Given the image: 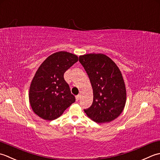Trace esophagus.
I'll return each instance as SVG.
<instances>
[{
	"label": "esophagus",
	"instance_id": "esophagus-1",
	"mask_svg": "<svg viewBox=\"0 0 160 160\" xmlns=\"http://www.w3.org/2000/svg\"><path fill=\"white\" fill-rule=\"evenodd\" d=\"M80 97H81L80 94H78V95L76 96V100H77V101H79V99H80Z\"/></svg>",
	"mask_w": 160,
	"mask_h": 160
}]
</instances>
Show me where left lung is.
Segmentation results:
<instances>
[{"label": "left lung", "instance_id": "left-lung-1", "mask_svg": "<svg viewBox=\"0 0 160 160\" xmlns=\"http://www.w3.org/2000/svg\"><path fill=\"white\" fill-rule=\"evenodd\" d=\"M79 61L89 77L93 102L84 110L87 116L99 123L117 118L124 109L126 90L121 71L111 58L103 54L81 55Z\"/></svg>", "mask_w": 160, "mask_h": 160}]
</instances>
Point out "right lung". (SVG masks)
Returning <instances> with one entry per match:
<instances>
[{"mask_svg": "<svg viewBox=\"0 0 160 160\" xmlns=\"http://www.w3.org/2000/svg\"><path fill=\"white\" fill-rule=\"evenodd\" d=\"M78 60L77 55L61 51L51 54L39 66L29 91L32 109L39 117L56 119L75 102L63 74Z\"/></svg>", "mask_w": 160, "mask_h": 160, "instance_id": "obj_1", "label": "right lung"}]
</instances>
